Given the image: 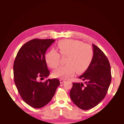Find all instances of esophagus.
Here are the masks:
<instances>
[{
  "mask_svg": "<svg viewBox=\"0 0 124 124\" xmlns=\"http://www.w3.org/2000/svg\"><path fill=\"white\" fill-rule=\"evenodd\" d=\"M66 80H64V79H62V78H61L60 79V82H61V83H63V82H64Z\"/></svg>",
  "mask_w": 124,
  "mask_h": 124,
  "instance_id": "1",
  "label": "esophagus"
}]
</instances>
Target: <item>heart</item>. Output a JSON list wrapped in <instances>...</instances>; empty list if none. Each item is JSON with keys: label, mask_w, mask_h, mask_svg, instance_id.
I'll return each instance as SVG.
<instances>
[{"label": "heart", "mask_w": 124, "mask_h": 124, "mask_svg": "<svg viewBox=\"0 0 124 124\" xmlns=\"http://www.w3.org/2000/svg\"><path fill=\"white\" fill-rule=\"evenodd\" d=\"M58 52L52 50L45 56L48 66L55 69L59 65L61 56L66 57L67 65L58 67L53 72L55 77L66 78L73 76L77 72H84L91 63L93 57L92 48L82 41L73 40H63L58 42Z\"/></svg>", "instance_id": "heart-1"}]
</instances>
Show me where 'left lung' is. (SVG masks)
Wrapping results in <instances>:
<instances>
[{
	"label": "left lung",
	"mask_w": 124,
	"mask_h": 124,
	"mask_svg": "<svg viewBox=\"0 0 124 124\" xmlns=\"http://www.w3.org/2000/svg\"><path fill=\"white\" fill-rule=\"evenodd\" d=\"M91 63L85 72L78 77L85 81L73 83L70 98L79 108L87 110L98 105L106 96L111 82V66L107 56L95 44Z\"/></svg>",
	"instance_id": "1"
}]
</instances>
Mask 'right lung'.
I'll use <instances>...</instances> for the list:
<instances>
[{
    "label": "right lung",
    "instance_id": "obj_1",
    "mask_svg": "<svg viewBox=\"0 0 124 124\" xmlns=\"http://www.w3.org/2000/svg\"><path fill=\"white\" fill-rule=\"evenodd\" d=\"M55 41L40 39L30 40L20 48L15 59L14 83L22 99L32 108H38L46 105L60 84L57 78L39 81L50 74L45 54Z\"/></svg>",
    "mask_w": 124,
    "mask_h": 124
}]
</instances>
